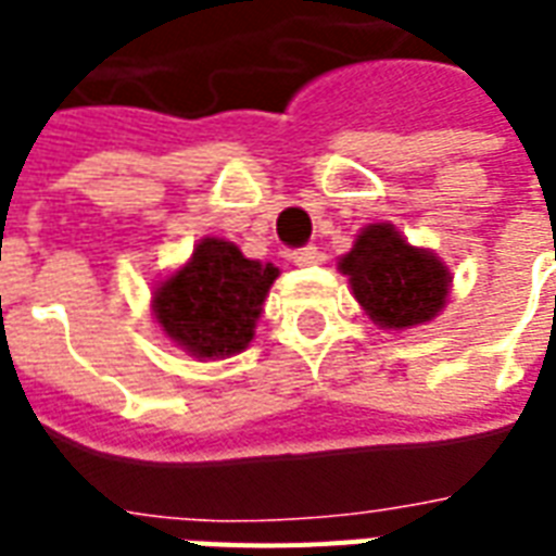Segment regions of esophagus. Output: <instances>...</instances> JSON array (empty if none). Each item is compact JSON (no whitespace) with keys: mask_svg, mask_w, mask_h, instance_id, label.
<instances>
[{"mask_svg":"<svg viewBox=\"0 0 556 556\" xmlns=\"http://www.w3.org/2000/svg\"><path fill=\"white\" fill-rule=\"evenodd\" d=\"M291 262H294L298 267L318 265V262H321V253H318V247H313V243H309V247H301V250H294V253H291Z\"/></svg>","mask_w":556,"mask_h":556,"instance_id":"obj_1","label":"esophagus"}]
</instances>
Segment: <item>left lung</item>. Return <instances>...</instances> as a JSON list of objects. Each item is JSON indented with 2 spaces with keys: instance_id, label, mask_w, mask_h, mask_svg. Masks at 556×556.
I'll use <instances>...</instances> for the list:
<instances>
[{
  "instance_id": "obj_1",
  "label": "left lung",
  "mask_w": 556,
  "mask_h": 556,
  "mask_svg": "<svg viewBox=\"0 0 556 556\" xmlns=\"http://www.w3.org/2000/svg\"><path fill=\"white\" fill-rule=\"evenodd\" d=\"M339 270L349 277L369 318L387 330L431 321L450 291V270L431 253L410 247L387 223L361 231Z\"/></svg>"
}]
</instances>
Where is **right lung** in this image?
<instances>
[{"mask_svg":"<svg viewBox=\"0 0 556 556\" xmlns=\"http://www.w3.org/2000/svg\"><path fill=\"white\" fill-rule=\"evenodd\" d=\"M277 274L274 265L243 258L235 243L205 238L193 250L190 265L154 291L157 325L193 357L243 351Z\"/></svg>","mask_w":556,"mask_h":556,"instance_id":"obj_1","label":"right lung"}]
</instances>
